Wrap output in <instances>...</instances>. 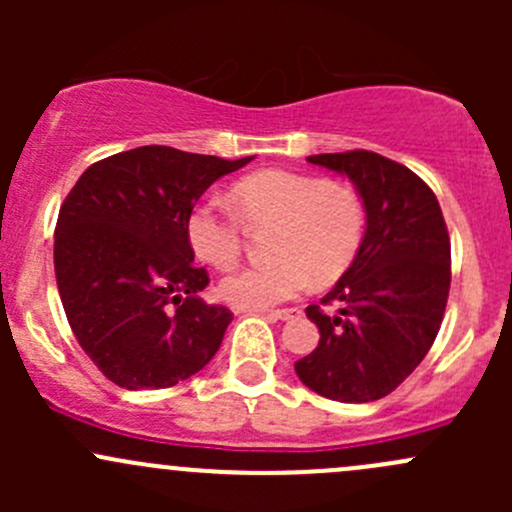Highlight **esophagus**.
<instances>
[{
    "label": "esophagus",
    "instance_id": "esophagus-1",
    "mask_svg": "<svg viewBox=\"0 0 512 512\" xmlns=\"http://www.w3.org/2000/svg\"><path fill=\"white\" fill-rule=\"evenodd\" d=\"M270 319H294V317H302V309L299 307H287V309H270L265 312Z\"/></svg>",
    "mask_w": 512,
    "mask_h": 512
}]
</instances>
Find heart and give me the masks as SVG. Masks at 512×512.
Returning a JSON list of instances; mask_svg holds the SVG:
<instances>
[{"label": "heart", "instance_id": "b5f03b06", "mask_svg": "<svg viewBox=\"0 0 512 512\" xmlns=\"http://www.w3.org/2000/svg\"><path fill=\"white\" fill-rule=\"evenodd\" d=\"M235 213L198 203L188 215L195 255L230 270L242 255V225L270 227L272 257L265 267H242L220 282V297L240 309H267L299 297L309 285H332L352 267L366 235V205L347 183L292 170H262L232 188Z\"/></svg>", "mask_w": 512, "mask_h": 512}]
</instances>
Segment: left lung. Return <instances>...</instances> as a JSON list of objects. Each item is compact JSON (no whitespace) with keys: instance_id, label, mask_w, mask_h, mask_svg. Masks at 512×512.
Wrapping results in <instances>:
<instances>
[{"instance_id":"1","label":"left lung","mask_w":512,"mask_h":512,"mask_svg":"<svg viewBox=\"0 0 512 512\" xmlns=\"http://www.w3.org/2000/svg\"><path fill=\"white\" fill-rule=\"evenodd\" d=\"M309 163L347 175L366 205V235L342 280L309 304L319 344L294 364L299 381L342 404L384 399L431 349L451 289V240L433 190L371 151L319 153Z\"/></svg>"}]
</instances>
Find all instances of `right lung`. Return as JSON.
I'll return each instance as SVG.
<instances>
[{
    "instance_id": "right-lung-1",
    "label": "right lung",
    "mask_w": 512,
    "mask_h": 512,
    "mask_svg": "<svg viewBox=\"0 0 512 512\" xmlns=\"http://www.w3.org/2000/svg\"><path fill=\"white\" fill-rule=\"evenodd\" d=\"M255 156L225 160L168 146L116 153L84 170L59 210L54 270L71 332L121 389H168L220 349L232 312L200 292L190 210L218 178Z\"/></svg>"
}]
</instances>
